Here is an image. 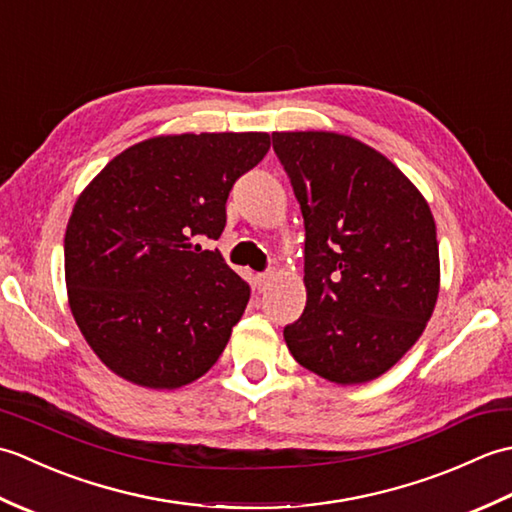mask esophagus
<instances>
[{"label":"esophagus","mask_w":512,"mask_h":512,"mask_svg":"<svg viewBox=\"0 0 512 512\" xmlns=\"http://www.w3.org/2000/svg\"><path fill=\"white\" fill-rule=\"evenodd\" d=\"M275 279V275L273 273H262V275H257V288L259 290H266L268 286H270V281Z\"/></svg>","instance_id":"1"}]
</instances>
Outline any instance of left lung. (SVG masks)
Listing matches in <instances>:
<instances>
[{
    "label": "left lung",
    "mask_w": 512,
    "mask_h": 512,
    "mask_svg": "<svg viewBox=\"0 0 512 512\" xmlns=\"http://www.w3.org/2000/svg\"><path fill=\"white\" fill-rule=\"evenodd\" d=\"M306 226L295 361L336 385L374 380L420 339L440 290L436 222L394 162L350 136L275 132Z\"/></svg>",
    "instance_id": "8db88e82"
}]
</instances>
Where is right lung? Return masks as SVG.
I'll return each mask as SVG.
<instances>
[{
  "label": "right lung",
  "mask_w": 512,
  "mask_h": 512,
  "mask_svg": "<svg viewBox=\"0 0 512 512\" xmlns=\"http://www.w3.org/2000/svg\"><path fill=\"white\" fill-rule=\"evenodd\" d=\"M264 132L143 140L105 165L65 228V286L85 341L129 383L176 389L204 376L250 288L217 239L239 176L268 154Z\"/></svg>",
  "instance_id": "add662e5"
}]
</instances>
